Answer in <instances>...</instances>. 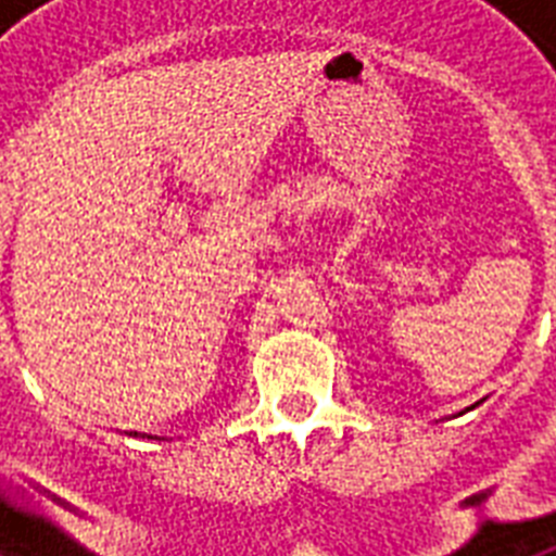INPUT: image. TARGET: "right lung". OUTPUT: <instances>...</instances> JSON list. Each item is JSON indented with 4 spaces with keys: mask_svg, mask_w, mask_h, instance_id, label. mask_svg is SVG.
<instances>
[{
    "mask_svg": "<svg viewBox=\"0 0 556 556\" xmlns=\"http://www.w3.org/2000/svg\"><path fill=\"white\" fill-rule=\"evenodd\" d=\"M135 435H138V432H135ZM147 439H152V435H147Z\"/></svg>",
    "mask_w": 556,
    "mask_h": 556,
    "instance_id": "right-lung-1",
    "label": "right lung"
}]
</instances>
